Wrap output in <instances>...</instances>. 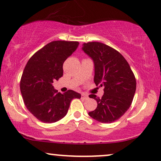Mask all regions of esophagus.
<instances>
[{
	"label": "esophagus",
	"mask_w": 161,
	"mask_h": 161,
	"mask_svg": "<svg viewBox=\"0 0 161 161\" xmlns=\"http://www.w3.org/2000/svg\"><path fill=\"white\" fill-rule=\"evenodd\" d=\"M81 98L84 99V100H87V99L89 98V97H88V95H86V94H81Z\"/></svg>",
	"instance_id": "1"
}]
</instances>
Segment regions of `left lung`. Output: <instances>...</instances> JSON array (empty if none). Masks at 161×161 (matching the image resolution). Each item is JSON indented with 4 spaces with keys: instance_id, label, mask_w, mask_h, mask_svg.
Masks as SVG:
<instances>
[{
    "instance_id": "obj_1",
    "label": "left lung",
    "mask_w": 161,
    "mask_h": 161,
    "mask_svg": "<svg viewBox=\"0 0 161 161\" xmlns=\"http://www.w3.org/2000/svg\"><path fill=\"white\" fill-rule=\"evenodd\" d=\"M82 50L94 61V83L104 86L102 98L89 95L97 107L89 115L102 123L113 122L130 107L136 89L135 75L122 55L108 45L92 42L83 44Z\"/></svg>"
}]
</instances>
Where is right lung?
Here are the masks:
<instances>
[{
  "instance_id": "add662e5",
  "label": "right lung",
  "mask_w": 161,
  "mask_h": 161,
  "mask_svg": "<svg viewBox=\"0 0 161 161\" xmlns=\"http://www.w3.org/2000/svg\"><path fill=\"white\" fill-rule=\"evenodd\" d=\"M79 45L78 42L53 41L33 55L26 64L20 80V92L26 108L41 122L53 123L67 114L70 103L80 99L79 93L58 92L54 80L63 75V64Z\"/></svg>"
}]
</instances>
